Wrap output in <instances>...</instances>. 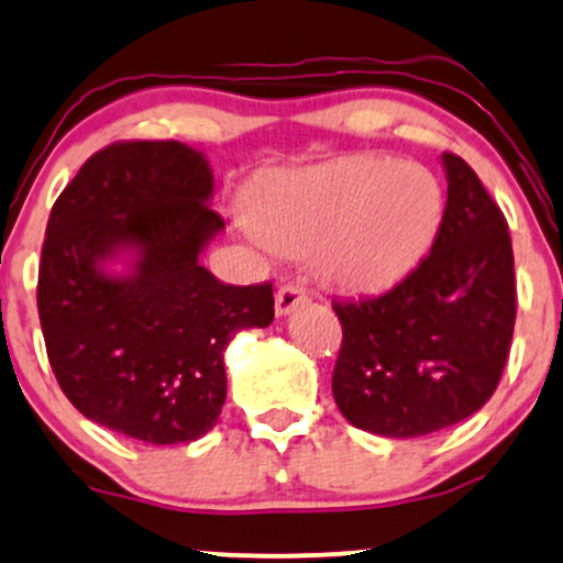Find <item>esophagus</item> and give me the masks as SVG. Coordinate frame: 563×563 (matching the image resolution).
<instances>
[{
	"instance_id": "34e87169",
	"label": "esophagus",
	"mask_w": 563,
	"mask_h": 563,
	"mask_svg": "<svg viewBox=\"0 0 563 563\" xmlns=\"http://www.w3.org/2000/svg\"><path fill=\"white\" fill-rule=\"evenodd\" d=\"M303 301H306V288L298 286V283H288V286H283L275 294V314L286 317Z\"/></svg>"
}]
</instances>
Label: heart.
I'll use <instances>...</instances> for the list:
<instances>
[{
    "instance_id": "heart-1",
    "label": "heart",
    "mask_w": 563,
    "mask_h": 563,
    "mask_svg": "<svg viewBox=\"0 0 563 563\" xmlns=\"http://www.w3.org/2000/svg\"><path fill=\"white\" fill-rule=\"evenodd\" d=\"M444 191L418 163L345 158L262 184L246 223L283 254H314L317 273L347 294L402 280L437 239Z\"/></svg>"
}]
</instances>
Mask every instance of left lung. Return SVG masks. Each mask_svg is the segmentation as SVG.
<instances>
[{"label":"left lung","mask_w":563,"mask_h":563,"mask_svg":"<svg viewBox=\"0 0 563 563\" xmlns=\"http://www.w3.org/2000/svg\"><path fill=\"white\" fill-rule=\"evenodd\" d=\"M441 166L450 187L429 257L387 294L332 301L343 324L334 402L379 437H426L481 410L515 332L507 220L460 155Z\"/></svg>","instance_id":"left-lung-1"}]
</instances>
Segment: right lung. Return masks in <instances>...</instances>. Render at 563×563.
<instances>
[{
	"instance_id": "right-lung-1",
	"label": "right lung",
	"mask_w": 563,
	"mask_h": 563,
	"mask_svg": "<svg viewBox=\"0 0 563 563\" xmlns=\"http://www.w3.org/2000/svg\"><path fill=\"white\" fill-rule=\"evenodd\" d=\"M212 187L202 151L117 142L85 161L48 216L38 269L48 364L85 418L145 444L205 437L225 402V347L275 317L269 283L225 286L199 265L225 229Z\"/></svg>"
}]
</instances>
